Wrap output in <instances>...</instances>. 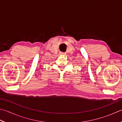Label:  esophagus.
<instances>
[{"label": "esophagus", "mask_w": 122, "mask_h": 122, "mask_svg": "<svg viewBox=\"0 0 122 122\" xmlns=\"http://www.w3.org/2000/svg\"><path fill=\"white\" fill-rule=\"evenodd\" d=\"M61 55H65V53H64V52H61Z\"/></svg>", "instance_id": "34e87169"}]
</instances>
